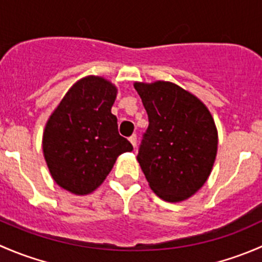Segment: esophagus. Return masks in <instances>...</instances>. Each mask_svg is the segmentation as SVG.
I'll return each instance as SVG.
<instances>
[{
    "instance_id": "esophagus-1",
    "label": "esophagus",
    "mask_w": 262,
    "mask_h": 262,
    "mask_svg": "<svg viewBox=\"0 0 262 262\" xmlns=\"http://www.w3.org/2000/svg\"><path fill=\"white\" fill-rule=\"evenodd\" d=\"M129 141H130L132 146L136 147L137 146V136H136V134H133V136L129 137Z\"/></svg>"
}]
</instances>
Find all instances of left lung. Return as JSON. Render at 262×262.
I'll return each mask as SVG.
<instances>
[{
	"mask_svg": "<svg viewBox=\"0 0 262 262\" xmlns=\"http://www.w3.org/2000/svg\"><path fill=\"white\" fill-rule=\"evenodd\" d=\"M148 115L138 160L161 199L176 203L194 195L212 171L218 136L209 110L171 82L136 83Z\"/></svg>",
	"mask_w": 262,
	"mask_h": 262,
	"instance_id": "obj_1",
	"label": "left lung"
}]
</instances>
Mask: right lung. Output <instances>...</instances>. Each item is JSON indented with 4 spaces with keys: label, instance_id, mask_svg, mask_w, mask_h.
<instances>
[{
    "label": "right lung",
    "instance_id": "add662e5",
    "mask_svg": "<svg viewBox=\"0 0 262 262\" xmlns=\"http://www.w3.org/2000/svg\"><path fill=\"white\" fill-rule=\"evenodd\" d=\"M114 84L101 77L82 78L66 94L47 123L43 150L50 173L77 195L94 191L106 179L118 156L133 146L118 132L112 114Z\"/></svg>",
    "mask_w": 262,
    "mask_h": 262
}]
</instances>
